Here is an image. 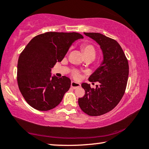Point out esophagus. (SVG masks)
Here are the masks:
<instances>
[{
	"instance_id": "esophagus-1",
	"label": "esophagus",
	"mask_w": 149,
	"mask_h": 149,
	"mask_svg": "<svg viewBox=\"0 0 149 149\" xmlns=\"http://www.w3.org/2000/svg\"><path fill=\"white\" fill-rule=\"evenodd\" d=\"M81 87L80 83L74 82V81H72V82H71V87H72V89H75L78 88V87Z\"/></svg>"
}]
</instances>
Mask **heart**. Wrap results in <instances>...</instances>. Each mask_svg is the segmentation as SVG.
<instances>
[{
	"instance_id": "b5f03b06",
	"label": "heart",
	"mask_w": 149,
	"mask_h": 149,
	"mask_svg": "<svg viewBox=\"0 0 149 149\" xmlns=\"http://www.w3.org/2000/svg\"><path fill=\"white\" fill-rule=\"evenodd\" d=\"M81 49L83 51L85 58H90L91 60L95 58V55H96V50L93 45L90 43H83L81 45ZM72 74L76 79L79 78V72L77 70H73Z\"/></svg>"
}]
</instances>
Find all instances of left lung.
Here are the masks:
<instances>
[{
  "label": "left lung",
  "instance_id": "left-lung-1",
  "mask_svg": "<svg viewBox=\"0 0 149 149\" xmlns=\"http://www.w3.org/2000/svg\"><path fill=\"white\" fill-rule=\"evenodd\" d=\"M95 40L103 53L104 60L99 68L89 77L90 82H99L96 88L83 83L84 96L78 100L81 109L89 116H100L111 111L123 96L127 86L129 65L120 45L115 40L100 33L84 32Z\"/></svg>",
  "mask_w": 149,
  "mask_h": 149
}]
</instances>
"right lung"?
Wrapping results in <instances>:
<instances>
[{
    "instance_id": "obj_1",
    "label": "right lung",
    "mask_w": 149,
    "mask_h": 149,
    "mask_svg": "<svg viewBox=\"0 0 149 149\" xmlns=\"http://www.w3.org/2000/svg\"><path fill=\"white\" fill-rule=\"evenodd\" d=\"M77 32H48L32 38L17 62L19 91L32 108L46 111L54 109L70 89V79L52 77V68L61 62L74 40L83 38Z\"/></svg>"
}]
</instances>
